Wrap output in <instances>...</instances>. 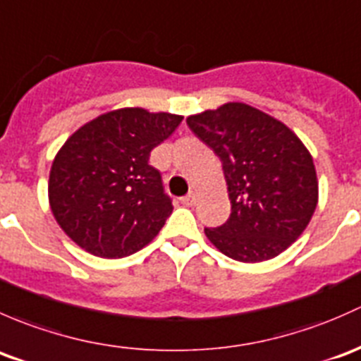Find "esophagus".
<instances>
[{
    "label": "esophagus",
    "mask_w": 361,
    "mask_h": 361,
    "mask_svg": "<svg viewBox=\"0 0 361 361\" xmlns=\"http://www.w3.org/2000/svg\"><path fill=\"white\" fill-rule=\"evenodd\" d=\"M180 202H182V205H185V207H192V205H195V202H196L195 192H189V195H188V196H184V198H182Z\"/></svg>",
    "instance_id": "esophagus-1"
}]
</instances>
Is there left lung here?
<instances>
[{"label": "left lung", "instance_id": "8db88e82", "mask_svg": "<svg viewBox=\"0 0 361 361\" xmlns=\"http://www.w3.org/2000/svg\"><path fill=\"white\" fill-rule=\"evenodd\" d=\"M189 128L221 158L231 215L205 229L210 243L240 262L276 257L304 233L318 205L313 156L276 118L243 102L188 116Z\"/></svg>", "mask_w": 361, "mask_h": 361}]
</instances>
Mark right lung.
I'll use <instances>...</instances> for the list:
<instances>
[{
  "instance_id": "1",
  "label": "right lung",
  "mask_w": 361,
  "mask_h": 361,
  "mask_svg": "<svg viewBox=\"0 0 361 361\" xmlns=\"http://www.w3.org/2000/svg\"><path fill=\"white\" fill-rule=\"evenodd\" d=\"M182 118L121 107L94 118L66 140L51 163L48 202L78 247L120 259L154 240L173 207L149 154Z\"/></svg>"
}]
</instances>
